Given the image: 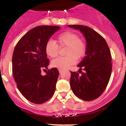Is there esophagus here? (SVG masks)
Masks as SVG:
<instances>
[{"label":"esophagus","instance_id":"34e87169","mask_svg":"<svg viewBox=\"0 0 126 126\" xmlns=\"http://www.w3.org/2000/svg\"><path fill=\"white\" fill-rule=\"evenodd\" d=\"M58 71H59V72L60 73H62V72H63V69H58Z\"/></svg>","mask_w":126,"mask_h":126}]
</instances>
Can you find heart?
<instances>
[{"mask_svg":"<svg viewBox=\"0 0 126 126\" xmlns=\"http://www.w3.org/2000/svg\"><path fill=\"white\" fill-rule=\"evenodd\" d=\"M60 47H66L64 55L63 57H58L52 62L51 64L54 68L66 69L75 64L77 59L84 56L86 52V43L79 35L72 32H65L60 34L57 38ZM58 45L53 40H49L45 46L46 54L51 58L57 57L58 54Z\"/></svg>","mask_w":126,"mask_h":126,"instance_id":"heart-1","label":"heart"}]
</instances>
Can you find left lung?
Listing matches in <instances>:
<instances>
[{"label":"left lung","mask_w":126,"mask_h":126,"mask_svg":"<svg viewBox=\"0 0 126 126\" xmlns=\"http://www.w3.org/2000/svg\"><path fill=\"white\" fill-rule=\"evenodd\" d=\"M68 27L79 30L87 42L85 57L77 65L79 73L71 72V88L79 98L93 101L103 93L110 80L112 69L110 49L104 38L93 29L80 25Z\"/></svg>","instance_id":"8db88e82"}]
</instances>
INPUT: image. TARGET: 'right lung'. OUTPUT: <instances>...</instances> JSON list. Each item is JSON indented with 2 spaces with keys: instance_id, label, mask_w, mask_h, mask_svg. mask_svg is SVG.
Segmentation results:
<instances>
[{
  "instance_id": "right-lung-1",
  "label": "right lung",
  "mask_w": 126,
  "mask_h": 126,
  "mask_svg": "<svg viewBox=\"0 0 126 126\" xmlns=\"http://www.w3.org/2000/svg\"><path fill=\"white\" fill-rule=\"evenodd\" d=\"M60 27L40 25L29 30L15 46L12 57V70L17 87L30 102L36 104L50 99L55 93L58 72L52 68L42 76L41 70L47 69L49 60L45 46L52 35Z\"/></svg>"
}]
</instances>
